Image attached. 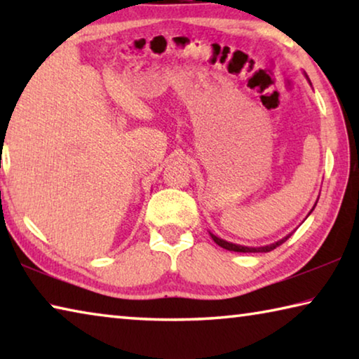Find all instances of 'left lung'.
<instances>
[{
    "label": "left lung",
    "instance_id": "obj_1",
    "mask_svg": "<svg viewBox=\"0 0 359 359\" xmlns=\"http://www.w3.org/2000/svg\"><path fill=\"white\" fill-rule=\"evenodd\" d=\"M307 77V76H306ZM307 81H309V77H307ZM309 83H311V81H309ZM315 205H317V203H315ZM315 205L312 208V210L315 209ZM312 210L309 212V215L312 214ZM307 215V217H309ZM210 234V238L214 239V242L217 245H220V247H223V248H226V250H229V252H241V253H266V252H271V250H274V248H277L278 245H282L285 241H287L291 234H288V236H285V238H282L280 241H277V242H274V244H269V245H263V247H245V245H239V244H233V242H228V241H224V239H220L218 238V236H215V234H212V233H209Z\"/></svg>",
    "mask_w": 359,
    "mask_h": 359
}]
</instances>
